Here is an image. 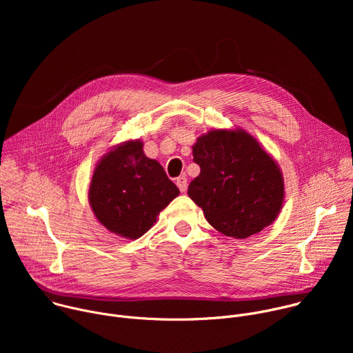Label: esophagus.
I'll list each match as a JSON object with an SVG mask.
<instances>
[{
	"mask_svg": "<svg viewBox=\"0 0 353 353\" xmlns=\"http://www.w3.org/2000/svg\"><path fill=\"white\" fill-rule=\"evenodd\" d=\"M176 184H177V187H179V190H180L181 192H184V191L187 190V179H185V176L177 177V179H176Z\"/></svg>",
	"mask_w": 353,
	"mask_h": 353,
	"instance_id": "esophagus-1",
	"label": "esophagus"
}]
</instances>
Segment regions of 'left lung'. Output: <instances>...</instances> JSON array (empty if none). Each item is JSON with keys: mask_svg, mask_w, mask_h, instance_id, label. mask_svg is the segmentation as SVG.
<instances>
[{"mask_svg": "<svg viewBox=\"0 0 353 353\" xmlns=\"http://www.w3.org/2000/svg\"><path fill=\"white\" fill-rule=\"evenodd\" d=\"M199 174L188 196L210 225L225 236L245 239L261 232L283 204V177L276 162L244 130H211L192 146Z\"/></svg>", "mask_w": 353, "mask_h": 353, "instance_id": "obj_1", "label": "left lung"}]
</instances>
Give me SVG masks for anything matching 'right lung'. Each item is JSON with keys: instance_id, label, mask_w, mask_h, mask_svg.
Listing matches in <instances>:
<instances>
[{"instance_id": "1", "label": "right lung", "mask_w": 353, "mask_h": 353, "mask_svg": "<svg viewBox=\"0 0 353 353\" xmlns=\"http://www.w3.org/2000/svg\"><path fill=\"white\" fill-rule=\"evenodd\" d=\"M139 139L114 146L96 165L89 204L97 221L125 239H138L179 194L163 168L145 157Z\"/></svg>"}]
</instances>
